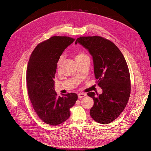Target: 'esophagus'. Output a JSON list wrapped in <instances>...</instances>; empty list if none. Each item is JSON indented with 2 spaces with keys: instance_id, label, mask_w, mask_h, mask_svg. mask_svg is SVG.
Instances as JSON below:
<instances>
[{
  "instance_id": "esophagus-1",
  "label": "esophagus",
  "mask_w": 151,
  "mask_h": 151,
  "mask_svg": "<svg viewBox=\"0 0 151 151\" xmlns=\"http://www.w3.org/2000/svg\"><path fill=\"white\" fill-rule=\"evenodd\" d=\"M78 96V98H79V99H81V98H82L85 97L86 96V93H79Z\"/></svg>"
}]
</instances>
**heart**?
Here are the masks:
<instances>
[{
    "instance_id": "heart-1",
    "label": "heart",
    "mask_w": 151,
    "mask_h": 151,
    "mask_svg": "<svg viewBox=\"0 0 151 151\" xmlns=\"http://www.w3.org/2000/svg\"><path fill=\"white\" fill-rule=\"evenodd\" d=\"M85 57H87V56L84 53L82 52H79L77 53V55H76V57H75V59L76 60V59L83 58H85ZM63 59H64V57H63V56H61V57H60V58H59V60H58V62H57V65H58V67L61 64V63H62V62H63Z\"/></svg>"
}]
</instances>
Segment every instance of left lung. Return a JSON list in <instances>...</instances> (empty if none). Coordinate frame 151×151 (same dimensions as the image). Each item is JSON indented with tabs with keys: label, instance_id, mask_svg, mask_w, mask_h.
<instances>
[{
	"label": "left lung",
	"instance_id": "1",
	"mask_svg": "<svg viewBox=\"0 0 151 151\" xmlns=\"http://www.w3.org/2000/svg\"><path fill=\"white\" fill-rule=\"evenodd\" d=\"M79 43L93 57L94 73L102 93L90 92L94 105L90 109L92 119L101 124H108L117 119L128 102L131 93L130 75L126 60L111 41L99 36L81 37Z\"/></svg>",
	"mask_w": 151,
	"mask_h": 151
}]
</instances>
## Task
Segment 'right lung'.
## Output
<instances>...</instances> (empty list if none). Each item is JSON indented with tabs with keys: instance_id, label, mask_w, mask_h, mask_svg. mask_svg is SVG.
Segmentation results:
<instances>
[{
	"instance_id": "add662e5",
	"label": "right lung",
	"mask_w": 151,
	"mask_h": 151,
	"mask_svg": "<svg viewBox=\"0 0 151 151\" xmlns=\"http://www.w3.org/2000/svg\"><path fill=\"white\" fill-rule=\"evenodd\" d=\"M74 41L68 37H52L37 46L28 62L26 82L29 99L38 116L50 125L67 120L78 99L73 93L58 96L53 81L60 56Z\"/></svg>"
}]
</instances>
